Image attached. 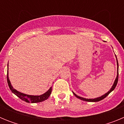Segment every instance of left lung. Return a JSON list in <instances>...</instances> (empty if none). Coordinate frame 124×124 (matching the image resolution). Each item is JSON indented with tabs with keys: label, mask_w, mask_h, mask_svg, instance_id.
Returning a JSON list of instances; mask_svg holds the SVG:
<instances>
[{
	"label": "left lung",
	"mask_w": 124,
	"mask_h": 124,
	"mask_svg": "<svg viewBox=\"0 0 124 124\" xmlns=\"http://www.w3.org/2000/svg\"><path fill=\"white\" fill-rule=\"evenodd\" d=\"M116 60H117V77H116V79H115L114 83L113 85H112V87L110 88V89L109 91L107 92V93H106V94H104V95H102V96H100V97H96V98H94V99H87V98H84V97H80V96H78V95L76 94L74 92H73V93L74 94V96L77 97V98H78V99H81V100L84 101H87V102H98V101H100L102 100L103 99H104L105 97H107V96H108V95H109V94H110V93L112 91H114V89L115 88H116V85H117V82H118V77H119V64H118V61H117V57H116Z\"/></svg>",
	"instance_id": "1"
}]
</instances>
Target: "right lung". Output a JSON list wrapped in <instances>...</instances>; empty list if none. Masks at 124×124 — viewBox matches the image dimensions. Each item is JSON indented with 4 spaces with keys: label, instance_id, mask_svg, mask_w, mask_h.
I'll return each instance as SVG.
<instances>
[{
    "label": "right lung",
    "instance_id": "right-lung-1",
    "mask_svg": "<svg viewBox=\"0 0 124 124\" xmlns=\"http://www.w3.org/2000/svg\"><path fill=\"white\" fill-rule=\"evenodd\" d=\"M7 66H8V63L7 64ZM8 68V67H7ZM7 83H8V85L9 86L10 89L11 91L14 93V94L16 95L18 97H19L20 99H22L23 101L26 102L28 103H37V102H40L44 101L46 100L50 96L51 93V91H52V87H50L48 90L47 91L46 93H45L43 94L40 95V96H34V95H28L24 94V93H21V92L18 91L16 90L14 88L12 84H11L9 78H8V72L7 73Z\"/></svg>",
    "mask_w": 124,
    "mask_h": 124
}]
</instances>
